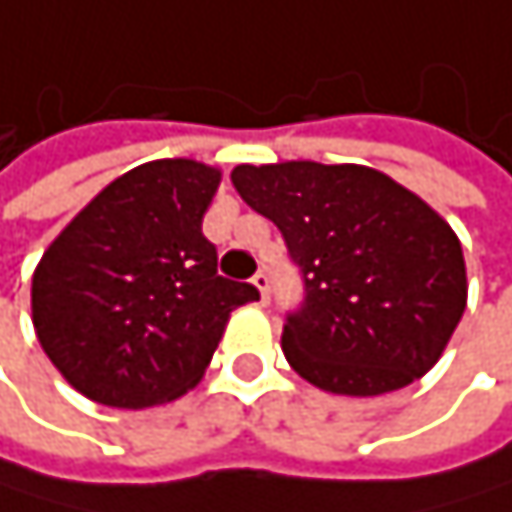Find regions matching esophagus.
Returning a JSON list of instances; mask_svg holds the SVG:
<instances>
[{
  "instance_id": "obj_1",
  "label": "esophagus",
  "mask_w": 512,
  "mask_h": 512,
  "mask_svg": "<svg viewBox=\"0 0 512 512\" xmlns=\"http://www.w3.org/2000/svg\"><path fill=\"white\" fill-rule=\"evenodd\" d=\"M251 282H254V288L261 291V300H264V303H270V276H267L264 270H258V273H254V279H251Z\"/></svg>"
}]
</instances>
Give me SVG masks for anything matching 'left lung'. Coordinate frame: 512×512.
Masks as SVG:
<instances>
[{"mask_svg": "<svg viewBox=\"0 0 512 512\" xmlns=\"http://www.w3.org/2000/svg\"><path fill=\"white\" fill-rule=\"evenodd\" d=\"M230 181L279 227L303 279L282 352L306 382L370 397L437 364L461 321L467 276L458 236L428 203L352 163H242Z\"/></svg>", "mask_w": 512, "mask_h": 512, "instance_id": "8db88e82", "label": "left lung"}]
</instances>
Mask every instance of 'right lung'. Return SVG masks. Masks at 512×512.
Instances as JSON below:
<instances>
[{
    "instance_id": "1",
    "label": "right lung",
    "mask_w": 512,
    "mask_h": 512,
    "mask_svg": "<svg viewBox=\"0 0 512 512\" xmlns=\"http://www.w3.org/2000/svg\"><path fill=\"white\" fill-rule=\"evenodd\" d=\"M221 172L154 160L115 178L51 242L32 276L45 355L96 404L142 410L194 388L227 315L258 300L218 276L203 236Z\"/></svg>"
}]
</instances>
